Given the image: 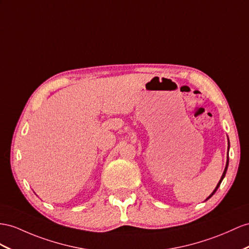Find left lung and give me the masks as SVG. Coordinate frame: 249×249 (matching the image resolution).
<instances>
[{"label": "left lung", "mask_w": 249, "mask_h": 249, "mask_svg": "<svg viewBox=\"0 0 249 249\" xmlns=\"http://www.w3.org/2000/svg\"><path fill=\"white\" fill-rule=\"evenodd\" d=\"M228 150H229V142H228ZM227 167H228V157H227V162H226V166H225V169H224V173H223V175H222V177H221V180L219 181V183H218V185H216V187L214 188V190L213 191V194L210 195L208 197H207V200L209 199V197H212L213 195H214V193L216 191V189L219 188V186H220V184H221V182L223 181V179H224V177H225V175H226V171H227Z\"/></svg>", "instance_id": "left-lung-1"}]
</instances>
